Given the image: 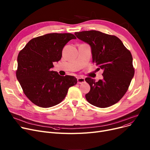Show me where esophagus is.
I'll return each instance as SVG.
<instances>
[{
  "label": "esophagus",
  "mask_w": 150,
  "mask_h": 150,
  "mask_svg": "<svg viewBox=\"0 0 150 150\" xmlns=\"http://www.w3.org/2000/svg\"><path fill=\"white\" fill-rule=\"evenodd\" d=\"M77 82L78 84H82L85 82V79L83 77H78L77 78Z\"/></svg>",
  "instance_id": "1"
}]
</instances>
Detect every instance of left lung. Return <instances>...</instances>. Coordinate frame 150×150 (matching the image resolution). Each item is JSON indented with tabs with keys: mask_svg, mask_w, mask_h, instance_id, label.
Here are the masks:
<instances>
[{
	"mask_svg": "<svg viewBox=\"0 0 150 150\" xmlns=\"http://www.w3.org/2000/svg\"><path fill=\"white\" fill-rule=\"evenodd\" d=\"M75 35L91 46L92 62L97 70H103V78L97 82L91 78L85 79L91 87L86 100L101 108L115 104L127 92L134 75L131 52L119 38L99 31H83Z\"/></svg>",
	"mask_w": 150,
	"mask_h": 150,
	"instance_id": "1",
	"label": "left lung"
}]
</instances>
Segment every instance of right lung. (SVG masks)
<instances>
[{
  "instance_id": "obj_1",
  "label": "right lung",
  "mask_w": 150,
  "mask_h": 150,
  "mask_svg": "<svg viewBox=\"0 0 150 150\" xmlns=\"http://www.w3.org/2000/svg\"><path fill=\"white\" fill-rule=\"evenodd\" d=\"M76 37L71 33H49L35 38L18 57L16 77L25 95L42 108L57 105L64 99L70 87L77 83L74 76H61L52 70L59 61L65 45Z\"/></svg>"
}]
</instances>
